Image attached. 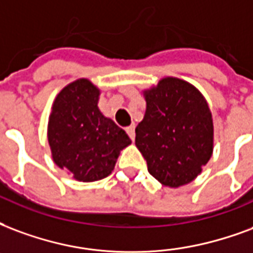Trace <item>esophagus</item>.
Instances as JSON below:
<instances>
[{
    "mask_svg": "<svg viewBox=\"0 0 253 253\" xmlns=\"http://www.w3.org/2000/svg\"><path fill=\"white\" fill-rule=\"evenodd\" d=\"M126 131L128 134V136L131 138V141H134L135 139V127H134V125L126 127Z\"/></svg>",
    "mask_w": 253,
    "mask_h": 253,
    "instance_id": "34e87169",
    "label": "esophagus"
}]
</instances>
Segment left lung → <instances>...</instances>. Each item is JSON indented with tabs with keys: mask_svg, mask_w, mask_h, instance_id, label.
Returning <instances> with one entry per match:
<instances>
[{
	"mask_svg": "<svg viewBox=\"0 0 253 253\" xmlns=\"http://www.w3.org/2000/svg\"><path fill=\"white\" fill-rule=\"evenodd\" d=\"M146 112L135 145L158 182L179 188L201 174L213 154L214 130L207 99L186 80L166 76L143 89Z\"/></svg>",
	"mask_w": 253,
	"mask_h": 253,
	"instance_id": "left-lung-1",
	"label": "left lung"
}]
</instances>
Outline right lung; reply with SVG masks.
<instances>
[{
	"instance_id": "1",
	"label": "right lung",
	"mask_w": 253,
	"mask_h": 253,
	"mask_svg": "<svg viewBox=\"0 0 253 253\" xmlns=\"http://www.w3.org/2000/svg\"><path fill=\"white\" fill-rule=\"evenodd\" d=\"M100 89L78 79L56 95L48 119L52 160L76 181L93 182L112 173L121 151L131 143L126 131L103 115Z\"/></svg>"
}]
</instances>
